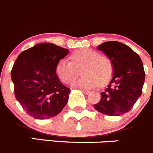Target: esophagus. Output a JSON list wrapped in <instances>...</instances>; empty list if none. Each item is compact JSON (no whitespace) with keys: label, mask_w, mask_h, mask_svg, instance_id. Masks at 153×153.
Masks as SVG:
<instances>
[{"label":"esophagus","mask_w":153,"mask_h":153,"mask_svg":"<svg viewBox=\"0 0 153 153\" xmlns=\"http://www.w3.org/2000/svg\"><path fill=\"white\" fill-rule=\"evenodd\" d=\"M82 91L83 94H90V91H85V90H82Z\"/></svg>","instance_id":"1"}]
</instances>
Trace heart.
<instances>
[{"mask_svg": "<svg viewBox=\"0 0 153 153\" xmlns=\"http://www.w3.org/2000/svg\"><path fill=\"white\" fill-rule=\"evenodd\" d=\"M71 62L61 59L56 67L57 76L63 83L69 84L79 74L84 75L72 82V86L82 88H94L104 86L113 75V63L108 56L100 55L94 50L87 48L75 51L71 55Z\"/></svg>", "mask_w": 153, "mask_h": 153, "instance_id": "heart-1", "label": "heart"}]
</instances>
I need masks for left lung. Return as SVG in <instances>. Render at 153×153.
Segmentation results:
<instances>
[{"label": "left lung", "instance_id": "left-lung-1", "mask_svg": "<svg viewBox=\"0 0 153 153\" xmlns=\"http://www.w3.org/2000/svg\"><path fill=\"white\" fill-rule=\"evenodd\" d=\"M97 50L111 60L114 70L108 87L101 92L100 100L94 108L105 115H122L141 95L145 80L143 62L131 48L121 42H105Z\"/></svg>", "mask_w": 153, "mask_h": 153}]
</instances>
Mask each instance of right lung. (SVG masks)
I'll list each match as a JSON object with an SVG mask.
<instances>
[{
  "label": "right lung",
  "mask_w": 153,
  "mask_h": 153,
  "mask_svg": "<svg viewBox=\"0 0 153 153\" xmlns=\"http://www.w3.org/2000/svg\"><path fill=\"white\" fill-rule=\"evenodd\" d=\"M68 53L54 44L41 43L17 57L11 71L15 96L31 117L51 118L68 103L71 89L60 82L56 67Z\"/></svg>",
  "instance_id": "1"
}]
</instances>
